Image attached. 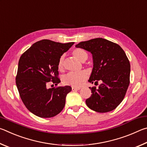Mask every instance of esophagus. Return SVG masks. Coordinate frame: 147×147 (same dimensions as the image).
Listing matches in <instances>:
<instances>
[{
  "mask_svg": "<svg viewBox=\"0 0 147 147\" xmlns=\"http://www.w3.org/2000/svg\"><path fill=\"white\" fill-rule=\"evenodd\" d=\"M80 88H75V87H72V90L73 91H78L80 90Z\"/></svg>",
  "mask_w": 147,
  "mask_h": 147,
  "instance_id": "esophagus-1",
  "label": "esophagus"
}]
</instances>
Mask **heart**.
Returning <instances> with one entry per match:
<instances>
[{"mask_svg":"<svg viewBox=\"0 0 147 147\" xmlns=\"http://www.w3.org/2000/svg\"><path fill=\"white\" fill-rule=\"evenodd\" d=\"M73 56L78 60L85 61L88 59V53L82 49H76L73 51ZM63 59L64 56H61L59 59L58 63V67L59 70H62L63 68ZM88 73L85 71L80 72H70L65 74L62 77L63 83L65 85L71 86L73 87H79L83 84L86 78H88Z\"/></svg>","mask_w":147,"mask_h":147,"instance_id":"heart-1","label":"heart"}]
</instances>
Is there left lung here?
I'll return each instance as SVG.
<instances>
[{
	"label": "left lung",
	"mask_w": 147,
	"mask_h": 147,
	"mask_svg": "<svg viewBox=\"0 0 147 147\" xmlns=\"http://www.w3.org/2000/svg\"><path fill=\"white\" fill-rule=\"evenodd\" d=\"M92 54L93 67L89 82L102 84L91 89L87 106L92 110L106 113L115 109L124 98L130 84V64L123 49L103 38L92 39L76 45Z\"/></svg>",
	"instance_id": "8db88e82"
}]
</instances>
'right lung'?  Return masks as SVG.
I'll list each match as a JSON object with an SVG mask.
<instances>
[{
    "instance_id": "add662e5",
    "label": "right lung",
    "mask_w": 147,
    "mask_h": 147,
    "mask_svg": "<svg viewBox=\"0 0 147 147\" xmlns=\"http://www.w3.org/2000/svg\"><path fill=\"white\" fill-rule=\"evenodd\" d=\"M74 42L61 43L43 39L34 43L19 59L16 86L24 106L34 115L50 118L58 115L65 104L70 86L47 88L50 82L58 85L59 59Z\"/></svg>"
}]
</instances>
